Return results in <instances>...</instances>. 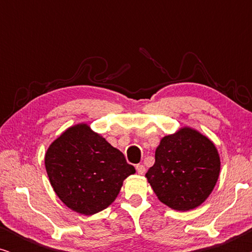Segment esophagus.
<instances>
[{
	"label": "esophagus",
	"instance_id": "34e87169",
	"mask_svg": "<svg viewBox=\"0 0 252 252\" xmlns=\"http://www.w3.org/2000/svg\"><path fill=\"white\" fill-rule=\"evenodd\" d=\"M135 168H136L137 173H139V174H143L144 172H146V167H144V165H142V164H137Z\"/></svg>",
	"mask_w": 252,
	"mask_h": 252
}]
</instances>
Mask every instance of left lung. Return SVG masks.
<instances>
[{
  "label": "left lung",
  "instance_id": "obj_1",
  "mask_svg": "<svg viewBox=\"0 0 252 252\" xmlns=\"http://www.w3.org/2000/svg\"><path fill=\"white\" fill-rule=\"evenodd\" d=\"M219 171L215 144L194 129L182 128L161 139L146 177L160 202L173 210L188 211L211 194Z\"/></svg>",
  "mask_w": 252,
  "mask_h": 252
}]
</instances>
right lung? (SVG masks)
I'll return each instance as SVG.
<instances>
[{"label": "right lung", "mask_w": 252, "mask_h": 252, "mask_svg": "<svg viewBox=\"0 0 252 252\" xmlns=\"http://www.w3.org/2000/svg\"><path fill=\"white\" fill-rule=\"evenodd\" d=\"M46 170L61 201L82 215H94L115 201L123 181L135 173L123 153L86 124L70 127L47 150Z\"/></svg>", "instance_id": "right-lung-1"}]
</instances>
